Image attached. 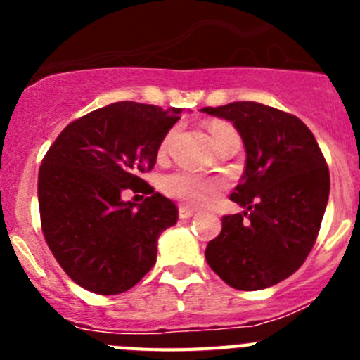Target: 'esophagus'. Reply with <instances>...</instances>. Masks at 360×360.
I'll return each mask as SVG.
<instances>
[{"label":"esophagus","instance_id":"obj_1","mask_svg":"<svg viewBox=\"0 0 360 360\" xmlns=\"http://www.w3.org/2000/svg\"><path fill=\"white\" fill-rule=\"evenodd\" d=\"M195 212H196L195 209L187 207V205H180V207H178V214H180V218H191Z\"/></svg>","mask_w":360,"mask_h":360}]
</instances>
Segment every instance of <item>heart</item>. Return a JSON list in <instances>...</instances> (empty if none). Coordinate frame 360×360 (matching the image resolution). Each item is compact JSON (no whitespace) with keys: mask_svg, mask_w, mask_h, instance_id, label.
<instances>
[{"mask_svg":"<svg viewBox=\"0 0 360 360\" xmlns=\"http://www.w3.org/2000/svg\"><path fill=\"white\" fill-rule=\"evenodd\" d=\"M211 139L214 142V148H218L221 142L229 141V139H240L238 133L234 131L232 126L225 122H212L211 128ZM174 131L167 133L164 141L160 144V155H164L169 148L171 141H173ZM160 187L165 195L171 198L178 200V202L187 203V205H202L207 202L212 195L221 191V182L214 180V178H203L189 171H173V173L165 174L160 180Z\"/></svg>","mask_w":360,"mask_h":360,"instance_id":"heart-1","label":"heart"}]
</instances>
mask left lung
<instances>
[{
  "instance_id": "1",
  "label": "left lung",
  "mask_w": 360,
  "mask_h": 360,
  "mask_svg": "<svg viewBox=\"0 0 360 360\" xmlns=\"http://www.w3.org/2000/svg\"><path fill=\"white\" fill-rule=\"evenodd\" d=\"M232 122L247 160L231 195L243 212L224 216L205 259L229 287L262 290L303 265L316 243L330 195V173L303 120L259 103L203 108Z\"/></svg>"
}]
</instances>
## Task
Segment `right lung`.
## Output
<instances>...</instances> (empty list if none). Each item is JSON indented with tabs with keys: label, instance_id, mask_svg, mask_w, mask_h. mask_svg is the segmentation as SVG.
<instances>
[{
	"label": "right lung",
	"instance_id": "1",
	"mask_svg": "<svg viewBox=\"0 0 360 360\" xmlns=\"http://www.w3.org/2000/svg\"><path fill=\"white\" fill-rule=\"evenodd\" d=\"M182 110L115 103L73 120L39 167L41 227L53 257L86 290L122 294L157 262L158 236L178 209L141 178ZM126 188L148 194L124 202Z\"/></svg>",
	"mask_w": 360,
	"mask_h": 360
}]
</instances>
